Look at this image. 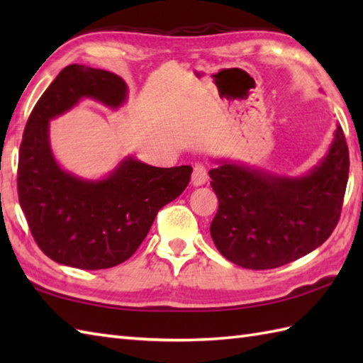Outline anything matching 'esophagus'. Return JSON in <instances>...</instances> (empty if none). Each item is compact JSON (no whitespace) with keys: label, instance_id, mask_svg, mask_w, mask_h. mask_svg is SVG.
<instances>
[{"label":"esophagus","instance_id":"esophagus-1","mask_svg":"<svg viewBox=\"0 0 363 363\" xmlns=\"http://www.w3.org/2000/svg\"><path fill=\"white\" fill-rule=\"evenodd\" d=\"M207 181V169L204 165H195L194 168V173H191V184H194V187H199L206 184Z\"/></svg>","mask_w":363,"mask_h":363}]
</instances>
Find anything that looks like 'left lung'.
<instances>
[{"label":"left lung","instance_id":"8db88e82","mask_svg":"<svg viewBox=\"0 0 363 363\" xmlns=\"http://www.w3.org/2000/svg\"><path fill=\"white\" fill-rule=\"evenodd\" d=\"M211 186L218 212L211 223L217 250L235 265L277 268L317 250L340 218L350 152L337 125L326 156L304 176H285L240 160L213 159Z\"/></svg>","mask_w":363,"mask_h":363}]
</instances>
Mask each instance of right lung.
<instances>
[{
	"instance_id": "right-lung-1",
	"label": "right lung",
	"mask_w": 363,
	"mask_h": 363,
	"mask_svg": "<svg viewBox=\"0 0 363 363\" xmlns=\"http://www.w3.org/2000/svg\"><path fill=\"white\" fill-rule=\"evenodd\" d=\"M90 98L118 109L128 86L115 73L65 67L34 106L18 154V201L35 243L57 264L111 268L128 260L150 233L157 212L190 182L191 167H151L128 156L103 179H86L57 164L50 120Z\"/></svg>"
}]
</instances>
